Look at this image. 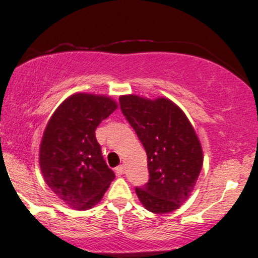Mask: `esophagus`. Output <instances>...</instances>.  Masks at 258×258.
<instances>
[{
    "label": "esophagus",
    "mask_w": 258,
    "mask_h": 258,
    "mask_svg": "<svg viewBox=\"0 0 258 258\" xmlns=\"http://www.w3.org/2000/svg\"><path fill=\"white\" fill-rule=\"evenodd\" d=\"M115 172H116V174H123V172H125V166L123 165H120V166H117L116 168H115Z\"/></svg>",
    "instance_id": "1"
}]
</instances>
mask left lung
<instances>
[{
  "mask_svg": "<svg viewBox=\"0 0 258 258\" xmlns=\"http://www.w3.org/2000/svg\"><path fill=\"white\" fill-rule=\"evenodd\" d=\"M120 108L147 152L149 180L136 193L148 211L168 214L193 191L204 155L194 127L179 106L167 98L127 94Z\"/></svg>",
  "mask_w": 258,
  "mask_h": 258,
  "instance_id": "1",
  "label": "left lung"
}]
</instances>
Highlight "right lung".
<instances>
[{
	"mask_svg": "<svg viewBox=\"0 0 258 258\" xmlns=\"http://www.w3.org/2000/svg\"><path fill=\"white\" fill-rule=\"evenodd\" d=\"M116 108L110 97L75 93L58 106L44 128L41 172L53 193L72 209H92L115 178L103 159L96 128Z\"/></svg>",
	"mask_w": 258,
	"mask_h": 258,
	"instance_id": "obj_1",
	"label": "right lung"
}]
</instances>
